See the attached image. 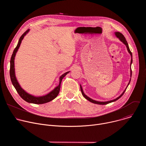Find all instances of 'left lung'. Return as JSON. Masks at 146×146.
Returning a JSON list of instances; mask_svg holds the SVG:
<instances>
[{"mask_svg": "<svg viewBox=\"0 0 146 146\" xmlns=\"http://www.w3.org/2000/svg\"><path fill=\"white\" fill-rule=\"evenodd\" d=\"M114 33H115L116 37H117V38H118L119 39V40H120L121 41H122V42L126 46V47H127V50H128V52L130 54V55H131V65H131V77H132L131 65H132V54L131 51H130V49H129V46H128V44L127 41V40H126V38H125V37L123 36V35L121 33L118 32H115ZM130 82H131V78H130L129 82V83H128V86H127L126 89L123 91V92L118 98H117L116 99H113V100H109V101H106V102H99V101H96V100H93V99H92L91 98H89L88 96H87L84 93V92H83V90H82V87H81V85H80V89H81V93H82V95H83V96H84L87 100H89L90 102H92V103H95V104H98V105H106V104H108V103H110L115 102V101H116L117 100H118V99H119V98L123 95V94H124V92H125V91H126V90H127L128 86Z\"/></svg>", "mask_w": 146, "mask_h": 146, "instance_id": "obj_1", "label": "left lung"}]
</instances>
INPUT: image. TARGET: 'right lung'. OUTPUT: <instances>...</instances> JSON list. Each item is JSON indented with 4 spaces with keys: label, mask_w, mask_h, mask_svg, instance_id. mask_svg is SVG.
<instances>
[{
    "label": "right lung",
    "mask_w": 146,
    "mask_h": 146,
    "mask_svg": "<svg viewBox=\"0 0 146 146\" xmlns=\"http://www.w3.org/2000/svg\"><path fill=\"white\" fill-rule=\"evenodd\" d=\"M29 29L27 30L26 32H25L23 35L20 37L18 43L17 44V47L14 49L13 53L12 54L11 60H10V78L11 81L12 82V84L14 88H15L16 91L19 95V96L21 97L26 102L30 103H34V104H43L46 103L47 102H49L53 99H54L58 95L59 91H60V84H61V81L63 79V78L70 72H67L65 73L64 74H62L61 76L59 77V85L56 87L52 91H51L48 94L43 95V96H35L33 95H32L28 93H27L25 90H24L20 86L19 84L18 83L15 74V68H14V59H15V56L16 55V53L17 51L18 50V48H19V46L21 45V41L23 40L24 37L29 32Z\"/></svg>",
    "instance_id": "right-lung-1"
}]
</instances>
